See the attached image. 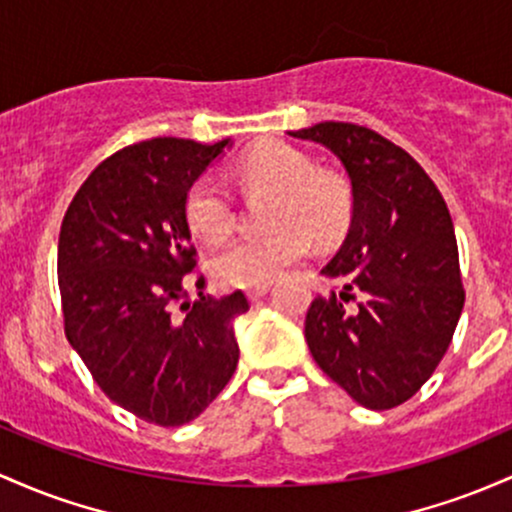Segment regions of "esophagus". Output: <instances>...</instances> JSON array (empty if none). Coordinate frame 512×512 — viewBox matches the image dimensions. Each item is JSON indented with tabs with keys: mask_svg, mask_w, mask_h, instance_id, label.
<instances>
[{
	"mask_svg": "<svg viewBox=\"0 0 512 512\" xmlns=\"http://www.w3.org/2000/svg\"><path fill=\"white\" fill-rule=\"evenodd\" d=\"M268 290H271V283L254 285V287H249V290H246V295H249V300H251V302H256V300H261V297L266 295Z\"/></svg>",
	"mask_w": 512,
	"mask_h": 512,
	"instance_id": "1",
	"label": "esophagus"
}]
</instances>
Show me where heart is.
Instances as JSON below:
<instances>
[{
  "label": "heart",
  "instance_id": "heart-1",
  "mask_svg": "<svg viewBox=\"0 0 512 512\" xmlns=\"http://www.w3.org/2000/svg\"><path fill=\"white\" fill-rule=\"evenodd\" d=\"M234 176L249 191H273L263 234L229 241L212 258L222 285L254 287L271 283L307 256L312 239L329 244L346 232L353 215V193L338 174L319 171L302 149L268 140L241 154ZM186 222L195 237L222 241L234 227L232 195L217 176L203 174L186 193Z\"/></svg>",
  "mask_w": 512,
  "mask_h": 512
}]
</instances>
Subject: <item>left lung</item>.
Here are the masks:
<instances>
[{
  "instance_id": "left-lung-1",
  "label": "left lung",
  "mask_w": 512,
  "mask_h": 512,
  "mask_svg": "<svg viewBox=\"0 0 512 512\" xmlns=\"http://www.w3.org/2000/svg\"><path fill=\"white\" fill-rule=\"evenodd\" d=\"M329 147L350 179L346 241L324 268L304 338L338 387L372 411L409 401L430 380L464 307L450 210L423 166L380 132L326 120L290 132Z\"/></svg>"
}]
</instances>
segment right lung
<instances>
[{"mask_svg": "<svg viewBox=\"0 0 512 512\" xmlns=\"http://www.w3.org/2000/svg\"><path fill=\"white\" fill-rule=\"evenodd\" d=\"M225 145L154 137L123 147L91 171L62 220L67 341L108 399L154 426L193 421L237 370L234 319L246 295L188 302L186 290L193 278L205 287L193 275L186 193Z\"/></svg>", "mask_w": 512, "mask_h": 512, "instance_id": "add662e5", "label": "right lung"}]
</instances>
